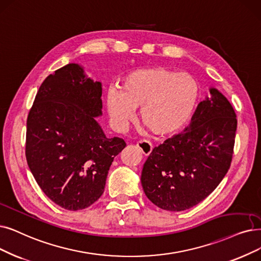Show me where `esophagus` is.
Returning <instances> with one entry per match:
<instances>
[{
	"label": "esophagus",
	"mask_w": 261,
	"mask_h": 261,
	"mask_svg": "<svg viewBox=\"0 0 261 261\" xmlns=\"http://www.w3.org/2000/svg\"><path fill=\"white\" fill-rule=\"evenodd\" d=\"M137 147L139 148V150L141 151V153L144 155V156H149L152 152V149H153V145L151 142L147 141V140H141L137 143Z\"/></svg>",
	"instance_id": "34e87169"
}]
</instances>
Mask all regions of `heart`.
<instances>
[{"mask_svg":"<svg viewBox=\"0 0 261 261\" xmlns=\"http://www.w3.org/2000/svg\"><path fill=\"white\" fill-rule=\"evenodd\" d=\"M197 80L187 72L164 66H151L130 71L119 90L110 89L106 106L112 123L123 128L140 108V120L159 136L182 129L190 122L199 100Z\"/></svg>","mask_w":261,"mask_h":261,"instance_id":"1","label":"heart"}]
</instances>
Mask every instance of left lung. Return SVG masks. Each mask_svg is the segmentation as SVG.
<instances>
[{
  "label": "left lung",
  "mask_w": 261,
  "mask_h": 261,
  "mask_svg": "<svg viewBox=\"0 0 261 261\" xmlns=\"http://www.w3.org/2000/svg\"><path fill=\"white\" fill-rule=\"evenodd\" d=\"M237 123L231 103L211 87L189 126L155 147L145 161L141 184L149 199L172 212L205 199L230 167Z\"/></svg>",
  "instance_id": "8db88e82"
}]
</instances>
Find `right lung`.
Segmentation results:
<instances>
[{
    "label": "right lung",
    "instance_id": "add662e5",
    "mask_svg": "<svg viewBox=\"0 0 261 261\" xmlns=\"http://www.w3.org/2000/svg\"><path fill=\"white\" fill-rule=\"evenodd\" d=\"M101 82L69 63L41 83L27 120L25 156L50 200L69 211L86 209L102 195L113 159L126 147L107 138Z\"/></svg>",
    "mask_w": 261,
    "mask_h": 261
}]
</instances>
